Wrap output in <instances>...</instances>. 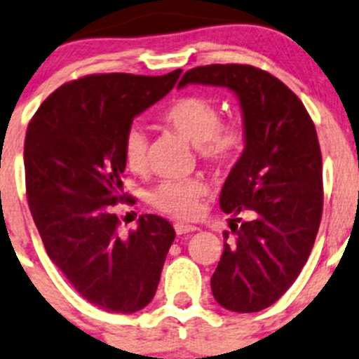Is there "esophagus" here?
Wrapping results in <instances>:
<instances>
[{
    "instance_id": "esophagus-1",
    "label": "esophagus",
    "mask_w": 359,
    "mask_h": 359,
    "mask_svg": "<svg viewBox=\"0 0 359 359\" xmlns=\"http://www.w3.org/2000/svg\"><path fill=\"white\" fill-rule=\"evenodd\" d=\"M173 227H175V233L179 234V236L198 231L196 226H189V224H184V222H175V224H173Z\"/></svg>"
}]
</instances>
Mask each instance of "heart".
Segmentation results:
<instances>
[{"label": "heart", "instance_id": "heart-1", "mask_svg": "<svg viewBox=\"0 0 359 359\" xmlns=\"http://www.w3.org/2000/svg\"><path fill=\"white\" fill-rule=\"evenodd\" d=\"M161 121L191 144H196L198 156L217 170L231 168L243 156L248 132L243 121L220 123V111L215 102L201 95H182L161 112ZM125 163L132 172L142 173L147 168L149 139L140 126L126 130L123 139ZM208 184L201 177L161 180L147 201L151 206L177 219H193L200 212Z\"/></svg>", "mask_w": 359, "mask_h": 359}]
</instances>
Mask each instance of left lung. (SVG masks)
<instances>
[{"instance_id":"1","label":"left lung","mask_w":359,"mask_h":359,"mask_svg":"<svg viewBox=\"0 0 359 359\" xmlns=\"http://www.w3.org/2000/svg\"><path fill=\"white\" fill-rule=\"evenodd\" d=\"M189 83L226 86L243 109L247 149L220 191V208L233 215L236 240L224 241L210 283L222 307L257 313L292 287L320 229L323 175L316 128L299 97L259 67L200 66L187 71L179 86Z\"/></svg>"}]
</instances>
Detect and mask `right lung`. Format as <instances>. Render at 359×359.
Returning a JSON list of instances; mask_svg holds the SVG:
<instances>
[{"instance_id":"1","label":"right lung","mask_w":359,"mask_h":359,"mask_svg":"<svg viewBox=\"0 0 359 359\" xmlns=\"http://www.w3.org/2000/svg\"><path fill=\"white\" fill-rule=\"evenodd\" d=\"M180 72L85 76L46 97L29 121L24 166L32 219L52 262L104 311L144 309L175 240L172 224L151 213L121 236L114 206L133 203L121 182L126 130L173 88Z\"/></svg>"}]
</instances>
